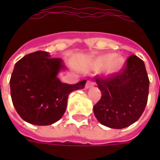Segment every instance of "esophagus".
I'll use <instances>...</instances> for the list:
<instances>
[{
    "label": "esophagus",
    "instance_id": "esophagus-1",
    "mask_svg": "<svg viewBox=\"0 0 160 160\" xmlns=\"http://www.w3.org/2000/svg\"><path fill=\"white\" fill-rule=\"evenodd\" d=\"M92 86H94L93 81H92V80H87V84H86V88H87H87H90V87H92Z\"/></svg>",
    "mask_w": 160,
    "mask_h": 160
}]
</instances>
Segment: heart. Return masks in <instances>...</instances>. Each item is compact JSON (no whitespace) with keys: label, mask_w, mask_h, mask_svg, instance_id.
I'll return each instance as SVG.
<instances>
[{"label":"heart","mask_w":160,"mask_h":160,"mask_svg":"<svg viewBox=\"0 0 160 160\" xmlns=\"http://www.w3.org/2000/svg\"><path fill=\"white\" fill-rule=\"evenodd\" d=\"M97 64L99 67H103L105 64H107L106 66L107 73H117L120 71L123 67L124 59L123 57L120 56H113L112 54H106L98 57Z\"/></svg>","instance_id":"1"}]
</instances>
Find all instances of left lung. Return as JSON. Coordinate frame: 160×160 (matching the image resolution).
<instances>
[{
	"label": "left lung",
	"instance_id": "left-lung-1",
	"mask_svg": "<svg viewBox=\"0 0 160 160\" xmlns=\"http://www.w3.org/2000/svg\"><path fill=\"white\" fill-rule=\"evenodd\" d=\"M102 96L93 106L98 121L111 128H123L141 118L148 103L149 79L144 62L132 55L111 76H96Z\"/></svg>",
	"mask_w": 160,
	"mask_h": 160
}]
</instances>
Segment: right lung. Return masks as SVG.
Segmentation results:
<instances>
[{"mask_svg":"<svg viewBox=\"0 0 160 160\" xmlns=\"http://www.w3.org/2000/svg\"><path fill=\"white\" fill-rule=\"evenodd\" d=\"M66 69L61 58H51L38 50L15 63L10 79L12 104L23 120L34 125H50L65 113L68 98L72 92L83 89L87 80L73 85L57 78Z\"/></svg>","mask_w":160,"mask_h":160,"instance_id":"right-lung-1","label":"right lung"}]
</instances>
